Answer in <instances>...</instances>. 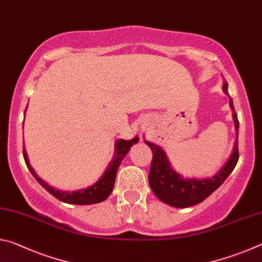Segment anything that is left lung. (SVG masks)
<instances>
[{
    "label": "left lung",
    "mask_w": 262,
    "mask_h": 262,
    "mask_svg": "<svg viewBox=\"0 0 262 262\" xmlns=\"http://www.w3.org/2000/svg\"><path fill=\"white\" fill-rule=\"evenodd\" d=\"M223 91L228 94V83L223 84ZM230 106L233 111L232 117L234 119V126L237 130V139L231 156L225 165L211 178L205 179H184L179 173L171 167L166 154L158 145L151 142L144 141L152 151V161L149 172V185L155 195L162 202L176 208H186L202 202L209 195L224 183L229 174L233 171L238 162V128L239 122L237 114L234 112L233 101L230 99Z\"/></svg>",
    "instance_id": "obj_1"
}]
</instances>
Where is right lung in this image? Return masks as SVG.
<instances>
[{"label": "right lung", "instance_id": "1", "mask_svg": "<svg viewBox=\"0 0 262 262\" xmlns=\"http://www.w3.org/2000/svg\"><path fill=\"white\" fill-rule=\"evenodd\" d=\"M136 142H139V137L135 136L133 140L125 141V140H118L115 142V155L112 159V162L110 163L108 167L106 168L104 174L101 176V178L97 181L90 187L75 190V192H66V190H59L53 188L52 186L46 184L42 179L39 178L35 173L32 166L30 165L28 155H26V150L23 147V156L24 161L26 163V166L30 170L31 173L35 178V180L40 184L43 188H45L48 193H51L53 196L59 199L60 201L70 203V205H94V203H99L101 201L106 200L110 196V194L112 193L114 183H115V177H117L118 167L122 162V159L125 158L126 155L129 151V149L133 144H135Z\"/></svg>", "mask_w": 262, "mask_h": 262}]
</instances>
